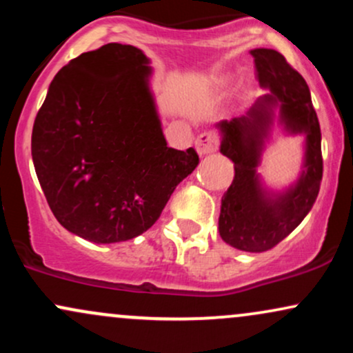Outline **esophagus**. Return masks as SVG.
<instances>
[{"label": "esophagus", "instance_id": "obj_1", "mask_svg": "<svg viewBox=\"0 0 353 353\" xmlns=\"http://www.w3.org/2000/svg\"><path fill=\"white\" fill-rule=\"evenodd\" d=\"M217 145H219V137L216 132H212V131L202 132V134L197 136V139H196V149L201 156L214 152L217 149Z\"/></svg>", "mask_w": 353, "mask_h": 353}]
</instances>
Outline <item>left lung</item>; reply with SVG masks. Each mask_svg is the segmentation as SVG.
<instances>
[{"instance_id": "8db88e82", "label": "left lung", "mask_w": 353, "mask_h": 353, "mask_svg": "<svg viewBox=\"0 0 353 353\" xmlns=\"http://www.w3.org/2000/svg\"><path fill=\"white\" fill-rule=\"evenodd\" d=\"M265 94L244 114L216 124L221 152L234 163V181L222 196L219 234L245 252H264L283 241L310 212L322 181V134L305 79L275 50L250 51ZM275 120L284 134L304 137L301 174L282 191L269 190L258 174Z\"/></svg>"}]
</instances>
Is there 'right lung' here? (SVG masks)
Masks as SVG:
<instances>
[{"mask_svg": "<svg viewBox=\"0 0 353 353\" xmlns=\"http://www.w3.org/2000/svg\"><path fill=\"white\" fill-rule=\"evenodd\" d=\"M148 56L109 43L59 70L34 119L31 154L48 204L64 229L94 244L145 232L199 164L168 148Z\"/></svg>", "mask_w": 353, "mask_h": 353, "instance_id": "obj_1", "label": "right lung"}]
</instances>
